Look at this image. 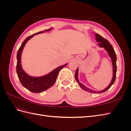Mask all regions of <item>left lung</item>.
Masks as SVG:
<instances>
[{
    "instance_id": "obj_1",
    "label": "left lung",
    "mask_w": 131,
    "mask_h": 131,
    "mask_svg": "<svg viewBox=\"0 0 131 131\" xmlns=\"http://www.w3.org/2000/svg\"><path fill=\"white\" fill-rule=\"evenodd\" d=\"M95 36H96V40L97 42H100L98 43V46L100 47H104V49L106 51V52H108L109 57H110L111 59H112V65H113V76L112 80L111 81L110 84L109 86L106 88L104 90L100 91H93L92 90H91L88 88H87L86 86H85L84 85H83L81 83H80L78 79V70L79 69L78 68L77 69L76 73H75V80H77L78 82V84L79 86H80V88L86 91H88V92H90L91 93H101L105 92V91H107L108 89H110L111 86H112V85L114 84L115 81L116 79V70H117V67H116V55L115 52V51L113 49V47L112 45L110 44V42L106 40L104 38H103L102 36L100 34L95 33Z\"/></svg>"
}]
</instances>
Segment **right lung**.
<instances>
[{
	"mask_svg": "<svg viewBox=\"0 0 131 131\" xmlns=\"http://www.w3.org/2000/svg\"><path fill=\"white\" fill-rule=\"evenodd\" d=\"M52 29V28L45 29V31H48ZM42 33H43V31H39L38 33L31 35L27 38L24 41L22 42L17 53L16 72L19 80L24 88L33 93L42 92L43 91L50 88L51 86H52L56 81V79L59 71L67 65V63L64 65L59 66L49 74L44 75V76L39 77H31L23 70L21 65V54L26 43L30 39L34 37V35Z\"/></svg>",
	"mask_w": 131,
	"mask_h": 131,
	"instance_id": "obj_1",
	"label": "right lung"
}]
</instances>
